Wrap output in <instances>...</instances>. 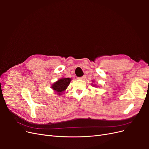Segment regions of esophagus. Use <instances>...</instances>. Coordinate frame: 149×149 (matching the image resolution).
Here are the masks:
<instances>
[{"label":"esophagus","mask_w":149,"mask_h":149,"mask_svg":"<svg viewBox=\"0 0 149 149\" xmlns=\"http://www.w3.org/2000/svg\"><path fill=\"white\" fill-rule=\"evenodd\" d=\"M78 79H81V80H84V79H86V76L84 75V76H82V77H80V78H78Z\"/></svg>","instance_id":"esophagus-1"}]
</instances>
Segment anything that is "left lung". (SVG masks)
Returning <instances> with one entry per match:
<instances>
[{
    "mask_svg": "<svg viewBox=\"0 0 149 149\" xmlns=\"http://www.w3.org/2000/svg\"><path fill=\"white\" fill-rule=\"evenodd\" d=\"M94 81H93V83H94ZM92 85H93V86H96V84H93V83H92Z\"/></svg>",
    "mask_w": 149,
    "mask_h": 149,
    "instance_id": "8db88e82",
    "label": "left lung"
}]
</instances>
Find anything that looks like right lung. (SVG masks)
Segmentation results:
<instances>
[{"mask_svg": "<svg viewBox=\"0 0 149 149\" xmlns=\"http://www.w3.org/2000/svg\"><path fill=\"white\" fill-rule=\"evenodd\" d=\"M71 81V78H62L58 79L57 81L52 84L51 88L55 92V94H57V95L61 96L63 93H64L67 89L68 86L70 84Z\"/></svg>", "mask_w": 149, "mask_h": 149, "instance_id": "add662e5", "label": "right lung"}]
</instances>
